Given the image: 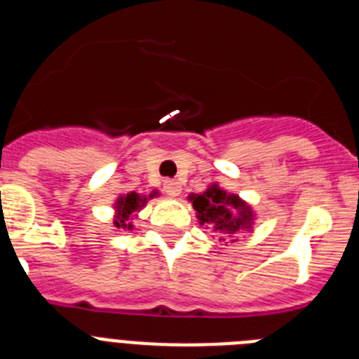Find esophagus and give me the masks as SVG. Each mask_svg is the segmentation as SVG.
Listing matches in <instances>:
<instances>
[{
    "label": "esophagus",
    "instance_id": "34e87169",
    "mask_svg": "<svg viewBox=\"0 0 359 359\" xmlns=\"http://www.w3.org/2000/svg\"><path fill=\"white\" fill-rule=\"evenodd\" d=\"M163 190L167 196L176 198V196L182 194V185H180V182H176V180H169V182L163 183Z\"/></svg>",
    "mask_w": 359,
    "mask_h": 359
}]
</instances>
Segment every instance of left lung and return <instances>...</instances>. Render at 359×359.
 I'll return each instance as SVG.
<instances>
[{"instance_id":"obj_1","label":"left lung","mask_w":359,"mask_h":359,"mask_svg":"<svg viewBox=\"0 0 359 359\" xmlns=\"http://www.w3.org/2000/svg\"><path fill=\"white\" fill-rule=\"evenodd\" d=\"M189 201L196 210L199 224H207L212 233L233 237L241 231H252L255 212L237 194H230L214 183L201 194H190ZM224 241V239H223Z\"/></svg>"}]
</instances>
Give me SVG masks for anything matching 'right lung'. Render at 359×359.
Here are the masks:
<instances>
[{
    "label": "right lung",
    "mask_w": 359,
    "mask_h": 359,
    "mask_svg": "<svg viewBox=\"0 0 359 359\" xmlns=\"http://www.w3.org/2000/svg\"><path fill=\"white\" fill-rule=\"evenodd\" d=\"M158 192H151L149 196H142L138 192H128V194H122L116 198L115 205V226L123 228V230H133V219H135L136 212H140L142 208L147 205L149 199L156 198Z\"/></svg>",
    "instance_id": "right-lung-1"
}]
</instances>
